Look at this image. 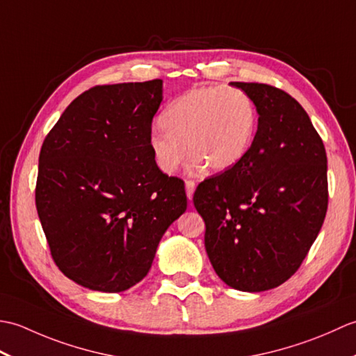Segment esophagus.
Here are the masks:
<instances>
[{
    "instance_id": "1",
    "label": "esophagus",
    "mask_w": 356,
    "mask_h": 356,
    "mask_svg": "<svg viewBox=\"0 0 356 356\" xmlns=\"http://www.w3.org/2000/svg\"><path fill=\"white\" fill-rule=\"evenodd\" d=\"M185 190H186V197L193 200V195H194V190H195V184L193 180H186L185 182Z\"/></svg>"
}]
</instances>
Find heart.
Instances as JSON below:
<instances>
[{
	"mask_svg": "<svg viewBox=\"0 0 356 356\" xmlns=\"http://www.w3.org/2000/svg\"><path fill=\"white\" fill-rule=\"evenodd\" d=\"M166 131H153L148 145L157 168L174 174L186 156L193 168L232 170L246 157L257 130V110L238 88L200 87L180 95L162 113ZM188 151H186V148Z\"/></svg>",
	"mask_w": 356,
	"mask_h": 356,
	"instance_id": "obj_1",
	"label": "heart"
}]
</instances>
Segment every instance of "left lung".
I'll return each mask as SVG.
<instances>
[{"label":"left lung","mask_w":356,"mask_h":356,"mask_svg":"<svg viewBox=\"0 0 356 356\" xmlns=\"http://www.w3.org/2000/svg\"><path fill=\"white\" fill-rule=\"evenodd\" d=\"M259 125L246 157L194 193L216 274L243 292L274 289L303 263L327 211V157L305 108L283 90L231 82Z\"/></svg>","instance_id":"left-lung-1"}]
</instances>
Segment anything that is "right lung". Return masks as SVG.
Listing matches in <instances>:
<instances>
[{"mask_svg":"<svg viewBox=\"0 0 356 356\" xmlns=\"http://www.w3.org/2000/svg\"><path fill=\"white\" fill-rule=\"evenodd\" d=\"M162 99V79L93 87L42 143L38 216L56 266L92 291L139 283L186 211L184 182L157 168L148 145Z\"/></svg>","mask_w":356,"mask_h":356,"instance_id":"right-lung-1","label":"right lung"}]
</instances>
